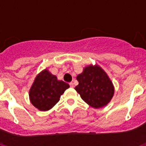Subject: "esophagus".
<instances>
[{"mask_svg": "<svg viewBox=\"0 0 146 146\" xmlns=\"http://www.w3.org/2000/svg\"><path fill=\"white\" fill-rule=\"evenodd\" d=\"M70 86L71 88H73V87H74V84H73V82H70Z\"/></svg>", "mask_w": 146, "mask_h": 146, "instance_id": "34e87169", "label": "esophagus"}]
</instances>
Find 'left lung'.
Instances as JSON below:
<instances>
[{
  "mask_svg": "<svg viewBox=\"0 0 146 146\" xmlns=\"http://www.w3.org/2000/svg\"><path fill=\"white\" fill-rule=\"evenodd\" d=\"M79 85L76 91L89 106L100 108L111 102L114 94V87L107 73L100 66L90 64L83 68L76 76Z\"/></svg>",
  "mask_w": 146,
  "mask_h": 146,
  "instance_id": "8db88e82",
  "label": "left lung"
}]
</instances>
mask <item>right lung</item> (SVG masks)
Returning <instances> with one entry per match:
<instances>
[{"mask_svg":"<svg viewBox=\"0 0 146 146\" xmlns=\"http://www.w3.org/2000/svg\"><path fill=\"white\" fill-rule=\"evenodd\" d=\"M69 87L68 83L57 80L46 68L35 78L29 92V100L39 111H48L59 102L60 96Z\"/></svg>","mask_w":146,"mask_h":146,"instance_id":"add662e5","label":"right lung"}]
</instances>
